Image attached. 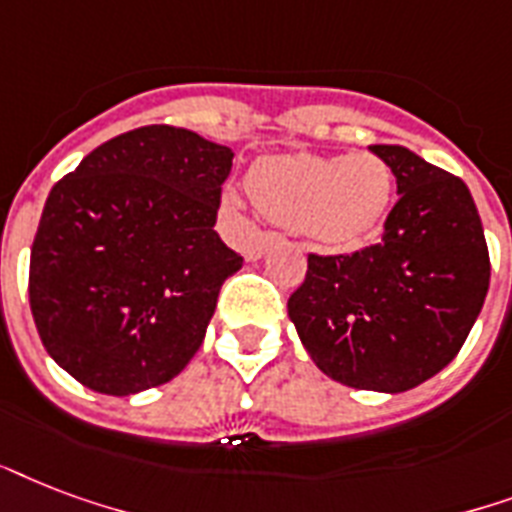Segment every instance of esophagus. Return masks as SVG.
<instances>
[{
  "instance_id": "obj_1",
  "label": "esophagus",
  "mask_w": 512,
  "mask_h": 512,
  "mask_svg": "<svg viewBox=\"0 0 512 512\" xmlns=\"http://www.w3.org/2000/svg\"><path fill=\"white\" fill-rule=\"evenodd\" d=\"M277 240V235H272V232H264V235H259L256 237V240H253L251 245H248V251H245V256H248V259H261V256H264V251H267L269 245L275 243Z\"/></svg>"
}]
</instances>
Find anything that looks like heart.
<instances>
[{"label": "heart", "instance_id": "1", "mask_svg": "<svg viewBox=\"0 0 512 512\" xmlns=\"http://www.w3.org/2000/svg\"><path fill=\"white\" fill-rule=\"evenodd\" d=\"M253 197L269 219L299 227L326 248H347L371 235L392 197V170L376 154H288L256 162ZM235 202V194H229Z\"/></svg>", "mask_w": 512, "mask_h": 512}]
</instances>
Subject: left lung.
<instances>
[{"label":"left lung","instance_id":"left-lung-1","mask_svg":"<svg viewBox=\"0 0 512 512\" xmlns=\"http://www.w3.org/2000/svg\"><path fill=\"white\" fill-rule=\"evenodd\" d=\"M398 181L382 240L307 256L288 315L315 366L355 390L403 392L462 350L489 291L491 261L473 194L406 146L376 144Z\"/></svg>","mask_w":512,"mask_h":512}]
</instances>
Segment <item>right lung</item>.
Listing matches in <instances>:
<instances>
[{
  "label": "right lung",
  "mask_w": 512,
  "mask_h": 512,
  "mask_svg": "<svg viewBox=\"0 0 512 512\" xmlns=\"http://www.w3.org/2000/svg\"><path fill=\"white\" fill-rule=\"evenodd\" d=\"M235 152L184 128L106 141L50 189L29 301L50 358L104 395L170 382L243 256L213 229Z\"/></svg>",
  "instance_id": "obj_1"
}]
</instances>
